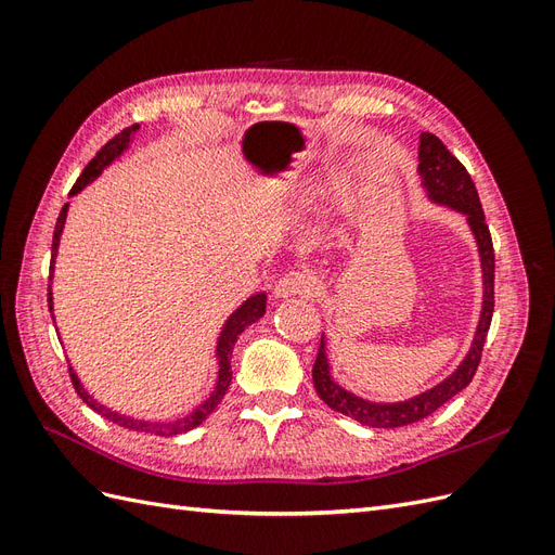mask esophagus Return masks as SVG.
Instances as JSON below:
<instances>
[{"label":"esophagus","mask_w":555,"mask_h":555,"mask_svg":"<svg viewBox=\"0 0 555 555\" xmlns=\"http://www.w3.org/2000/svg\"><path fill=\"white\" fill-rule=\"evenodd\" d=\"M317 280L310 271H292L284 273L278 282L273 294L278 298H292V296H314Z\"/></svg>","instance_id":"obj_1"}]
</instances>
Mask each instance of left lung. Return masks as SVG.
Masks as SVG:
<instances>
[{
	"label": "left lung",
	"mask_w": 555,
	"mask_h": 555,
	"mask_svg": "<svg viewBox=\"0 0 555 555\" xmlns=\"http://www.w3.org/2000/svg\"><path fill=\"white\" fill-rule=\"evenodd\" d=\"M418 178H422V188L426 190L433 204L447 206L451 210L465 215L467 227L473 231L477 249H479L481 282H483L481 312H479L475 338L469 343L465 359L456 365V371L418 396L398 400V402L365 400L357 393L347 391L345 386L335 382L331 375L328 357H326V335H322V345H319L317 359L312 365V382L319 398H322L331 410L340 412L371 428H400V426H410L414 422H422V418L442 408L447 400L461 393L477 373L481 349L486 343V333H489L491 317H493L495 255H493V241H491L489 227H486V217H483L473 178H469V173L465 171V166L449 153L447 145L435 137V133H428V131H422V137H418Z\"/></svg>",
	"instance_id": "8db88e82"
}]
</instances>
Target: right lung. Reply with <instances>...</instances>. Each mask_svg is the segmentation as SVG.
Returning <instances> with one entry per match:
<instances>
[{
    "instance_id": "obj_1",
    "label": "right lung",
    "mask_w": 555,
    "mask_h": 555,
    "mask_svg": "<svg viewBox=\"0 0 555 555\" xmlns=\"http://www.w3.org/2000/svg\"><path fill=\"white\" fill-rule=\"evenodd\" d=\"M141 127L133 125V127H127L125 131L117 133L115 139H111L102 150H99L96 157L86 166V171L80 173V178L76 180V184L72 188L69 196H76L78 192H82L88 188L90 182H94L99 176L104 173V169H108V166L120 159L127 150L131 147L133 143V137H137V131ZM66 212H69V204H64V208L60 210V217H57V224H55V233H53V259H50V280H53V271H55V257H57V249H60V238H62V231H64V222H66ZM48 310H50V317L55 319V312H53V289H50L48 284ZM266 312V294L259 292L255 296H249L243 306H238L236 310H233L229 314V319L224 322L220 335H217V345H215V361H217V377H215V389L212 393L204 400L198 402V405L190 412L184 414L180 418H171V422H150V418H137V416H129V414H122V412H115L111 408H106L104 402H99L86 386L80 384L76 371L69 363V373H72V382L76 386L78 396L82 398V402L90 410H94L96 414H102L104 418H108V422L122 426V428H129V430H141V433H150V435H162V438H173V435H180V433H188L196 426H201L206 422V418L217 410V405H220L229 384H231V351H233V345H236L238 335L257 322V319H261ZM57 331V326H55Z\"/></svg>"
}]
</instances>
